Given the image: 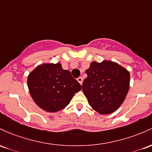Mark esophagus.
<instances>
[{"label": "esophagus", "mask_w": 152, "mask_h": 152, "mask_svg": "<svg viewBox=\"0 0 152 152\" xmlns=\"http://www.w3.org/2000/svg\"><path fill=\"white\" fill-rule=\"evenodd\" d=\"M77 80L78 81V83H79L80 84V85L83 84V78L81 77H78L77 79Z\"/></svg>", "instance_id": "34e87169"}]
</instances>
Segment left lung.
Returning a JSON list of instances; mask_svg holds the SVG:
<instances>
[{"instance_id": "obj_1", "label": "left lung", "mask_w": 152, "mask_h": 152, "mask_svg": "<svg viewBox=\"0 0 152 152\" xmlns=\"http://www.w3.org/2000/svg\"><path fill=\"white\" fill-rule=\"evenodd\" d=\"M83 91L90 105L100 114L115 111L124 103L129 89V72L117 63L93 62L85 71Z\"/></svg>"}]
</instances>
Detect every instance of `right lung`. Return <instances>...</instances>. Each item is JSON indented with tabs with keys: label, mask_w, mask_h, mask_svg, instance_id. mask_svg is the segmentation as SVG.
Returning a JSON list of instances; mask_svg holds the SVG:
<instances>
[{
	"label": "right lung",
	"mask_w": 152,
	"mask_h": 152,
	"mask_svg": "<svg viewBox=\"0 0 152 152\" xmlns=\"http://www.w3.org/2000/svg\"><path fill=\"white\" fill-rule=\"evenodd\" d=\"M31 96L47 112H57L69 103L82 86L62 64H42L29 73L27 80Z\"/></svg>",
	"instance_id": "1"
}]
</instances>
